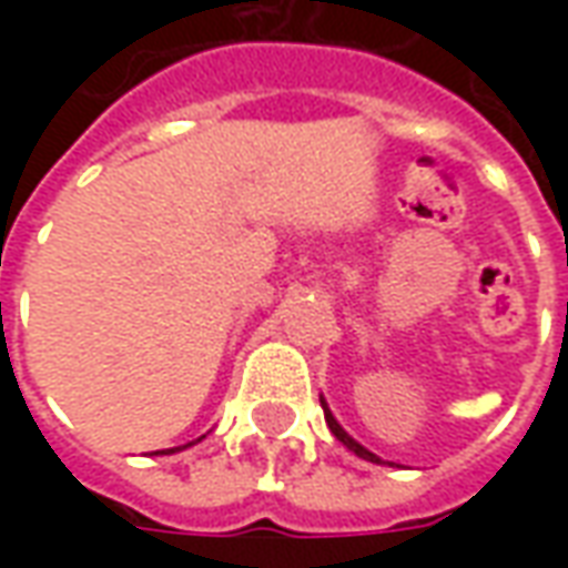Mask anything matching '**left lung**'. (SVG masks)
Instances as JSON below:
<instances>
[{
  "mask_svg": "<svg viewBox=\"0 0 568 568\" xmlns=\"http://www.w3.org/2000/svg\"><path fill=\"white\" fill-rule=\"evenodd\" d=\"M320 402H322V410H325V423H328V428H332L334 438L341 440L346 450H353V453H356V456H362V459H368V463H381V456H374V453L365 450V447H362V444H358L356 438H349V435H346L344 428H341V423H337L332 410H328V405H325V398H320Z\"/></svg>",
  "mask_w": 568,
  "mask_h": 568,
  "instance_id": "obj_1",
  "label": "left lung"
}]
</instances>
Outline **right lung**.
Returning <instances> with one entry per match:
<instances>
[{
    "instance_id": "1",
    "label": "right lung",
    "mask_w": 568,
    "mask_h": 568,
    "mask_svg": "<svg viewBox=\"0 0 568 568\" xmlns=\"http://www.w3.org/2000/svg\"><path fill=\"white\" fill-rule=\"evenodd\" d=\"M191 444H194V440H191ZM191 444H185V447H191ZM175 450H182V447H173V450H170V453H175Z\"/></svg>"
}]
</instances>
